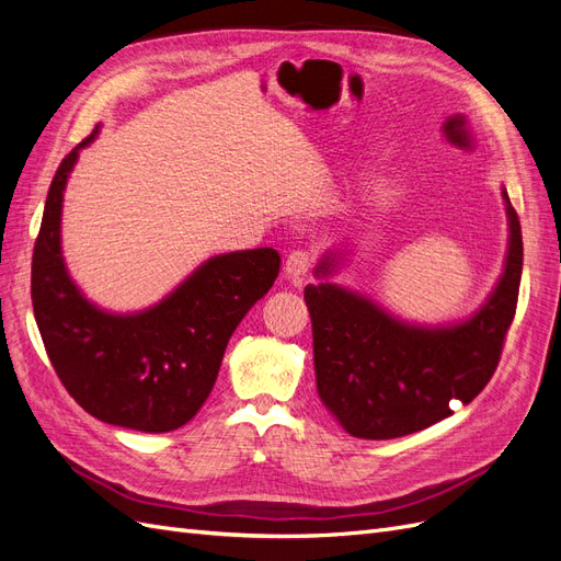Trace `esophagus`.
Segmentation results:
<instances>
[{"mask_svg":"<svg viewBox=\"0 0 561 561\" xmlns=\"http://www.w3.org/2000/svg\"><path fill=\"white\" fill-rule=\"evenodd\" d=\"M311 262H313V254L311 252H307V250H297V252H293L290 257L285 260V264H283V274H285V278H290V280H301L304 276H307V271L311 268Z\"/></svg>","mask_w":561,"mask_h":561,"instance_id":"esophagus-1","label":"esophagus"}]
</instances>
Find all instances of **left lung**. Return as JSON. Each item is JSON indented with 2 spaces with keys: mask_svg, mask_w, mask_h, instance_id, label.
Here are the masks:
<instances>
[{
  "mask_svg": "<svg viewBox=\"0 0 561 561\" xmlns=\"http://www.w3.org/2000/svg\"><path fill=\"white\" fill-rule=\"evenodd\" d=\"M507 250L501 276L470 316L431 325L390 313L383 304L332 278L348 266L351 245L322 254L304 299L313 328L316 388L348 435L393 439L454 414L494 375L522 280V229L501 186Z\"/></svg>",
  "mask_w": 561,
  "mask_h": 561,
  "instance_id": "1",
  "label": "left lung"
}]
</instances>
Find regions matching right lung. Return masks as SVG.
Returning a JSON list of instances; mask_svg holds the SVG:
<instances>
[{
	"mask_svg": "<svg viewBox=\"0 0 561 561\" xmlns=\"http://www.w3.org/2000/svg\"><path fill=\"white\" fill-rule=\"evenodd\" d=\"M100 126L67 154L46 196L32 254V307L50 365L91 416L140 433L184 426L208 400L233 330L274 285V248L203 260L140 311H110L83 295L62 254L65 186Z\"/></svg>",
	"mask_w": 561,
	"mask_h": 561,
	"instance_id": "1",
	"label": "right lung"
}]
</instances>
